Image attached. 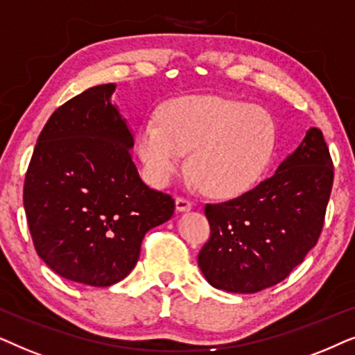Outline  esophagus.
Masks as SVG:
<instances>
[{
    "instance_id": "esophagus-1",
    "label": "esophagus",
    "mask_w": 355,
    "mask_h": 355,
    "mask_svg": "<svg viewBox=\"0 0 355 355\" xmlns=\"http://www.w3.org/2000/svg\"><path fill=\"white\" fill-rule=\"evenodd\" d=\"M175 205H177V211H190L191 209V201L188 200V198H183V196H178L177 201H175Z\"/></svg>"
}]
</instances>
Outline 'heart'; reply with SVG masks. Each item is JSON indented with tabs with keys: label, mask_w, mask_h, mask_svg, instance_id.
Wrapping results in <instances>:
<instances>
[{
	"label": "heart",
	"mask_w": 355,
	"mask_h": 355,
	"mask_svg": "<svg viewBox=\"0 0 355 355\" xmlns=\"http://www.w3.org/2000/svg\"><path fill=\"white\" fill-rule=\"evenodd\" d=\"M274 123L266 112L216 96L173 98L159 120L143 125L138 150L149 180L164 187L185 165L202 190L216 198L248 191L271 159Z\"/></svg>",
	"instance_id": "1"
}]
</instances>
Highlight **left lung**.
I'll list each match as a JSON object with an SVG mask.
<instances>
[{
	"instance_id": "obj_1",
	"label": "left lung",
	"mask_w": 355,
	"mask_h": 355,
	"mask_svg": "<svg viewBox=\"0 0 355 355\" xmlns=\"http://www.w3.org/2000/svg\"><path fill=\"white\" fill-rule=\"evenodd\" d=\"M334 178L318 128L276 173L234 200L206 205L211 237L198 264L212 287L254 294L284 281L318 242Z\"/></svg>"
}]
</instances>
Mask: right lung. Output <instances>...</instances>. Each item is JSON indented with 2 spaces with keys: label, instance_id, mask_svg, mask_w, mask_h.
<instances>
[{
  "label": "right lung",
  "instance_id": "right-lung-1",
  "mask_svg": "<svg viewBox=\"0 0 355 355\" xmlns=\"http://www.w3.org/2000/svg\"><path fill=\"white\" fill-rule=\"evenodd\" d=\"M113 92L102 84L56 108L24 180L35 252L61 277L94 287L125 279L146 232L175 211L172 196L139 178Z\"/></svg>",
  "mask_w": 355,
  "mask_h": 355
}]
</instances>
